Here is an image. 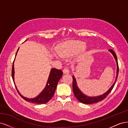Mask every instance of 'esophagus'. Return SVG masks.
<instances>
[{
    "instance_id": "1",
    "label": "esophagus",
    "mask_w": 128,
    "mask_h": 128,
    "mask_svg": "<svg viewBox=\"0 0 128 128\" xmlns=\"http://www.w3.org/2000/svg\"><path fill=\"white\" fill-rule=\"evenodd\" d=\"M70 72V68L69 67L64 68L63 69V73L64 74H68Z\"/></svg>"
}]
</instances>
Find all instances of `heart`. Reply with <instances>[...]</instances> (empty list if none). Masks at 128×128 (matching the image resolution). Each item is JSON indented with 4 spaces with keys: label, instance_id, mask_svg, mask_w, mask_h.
I'll return each mask as SVG.
<instances>
[{
    "label": "heart",
    "instance_id": "heart-1",
    "mask_svg": "<svg viewBox=\"0 0 128 128\" xmlns=\"http://www.w3.org/2000/svg\"><path fill=\"white\" fill-rule=\"evenodd\" d=\"M84 47V42L78 40H71L59 45L57 51L62 56H68L80 52Z\"/></svg>",
    "mask_w": 128,
    "mask_h": 128
}]
</instances>
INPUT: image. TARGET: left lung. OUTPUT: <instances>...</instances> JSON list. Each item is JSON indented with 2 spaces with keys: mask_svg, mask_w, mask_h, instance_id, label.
Returning <instances> with one entry per match:
<instances>
[{
  "mask_svg": "<svg viewBox=\"0 0 128 128\" xmlns=\"http://www.w3.org/2000/svg\"><path fill=\"white\" fill-rule=\"evenodd\" d=\"M109 51L112 53V54L113 55L115 60H116V63H117V72H116L117 76H116V79H115L114 83L113 84L112 86H111L108 91L106 92H105V94H102V95L98 96V97H88V96L84 95V94H83L81 92L79 89L78 88V87L77 86L76 79L74 78V76H72L73 77V83H72L73 91L74 94V96L77 98V100L80 102H81L82 103H84V104H94V103L99 102L101 100H104V99L108 95V94L110 92L112 91V90L113 89L115 83H116V81L117 80L119 70H118V62L117 56H116V54H115L113 50H112V49H110Z\"/></svg>",
  "mask_w": 128,
  "mask_h": 128,
  "instance_id": "obj_1",
  "label": "left lung"
}]
</instances>
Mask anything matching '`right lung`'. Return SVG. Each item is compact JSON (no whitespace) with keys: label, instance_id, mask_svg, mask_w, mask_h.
<instances>
[{"label":"right lung","instance_id":"1","mask_svg":"<svg viewBox=\"0 0 128 128\" xmlns=\"http://www.w3.org/2000/svg\"><path fill=\"white\" fill-rule=\"evenodd\" d=\"M25 41V42H26ZM19 49V48H18ZM17 51V52H18ZM17 52L16 53V55L17 54ZM15 55V56H16ZM63 76V72L61 70H58L55 68H53L51 70V71L50 73V75H49L48 80L47 81V83L46 84V86L45 87L44 90L38 96H37L35 98L30 99L26 97H24L20 94L18 90L16 88V86L15 85L16 90H17L18 93L23 98L24 100L30 102L32 103H34V104H45V103L51 100V98L54 94L56 90L57 85L58 84V82L60 79L61 78L62 76ZM12 76L13 80L14 81V62L13 63V66H12Z\"/></svg>","mask_w":128,"mask_h":128}]
</instances>
